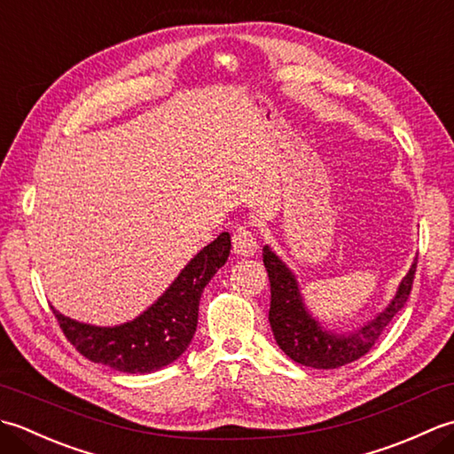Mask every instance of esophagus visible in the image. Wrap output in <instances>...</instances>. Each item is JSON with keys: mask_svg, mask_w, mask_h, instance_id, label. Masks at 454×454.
<instances>
[{"mask_svg": "<svg viewBox=\"0 0 454 454\" xmlns=\"http://www.w3.org/2000/svg\"><path fill=\"white\" fill-rule=\"evenodd\" d=\"M232 247L234 254L239 257H252L259 249L257 239L249 226H238L236 232L232 234Z\"/></svg>", "mask_w": 454, "mask_h": 454, "instance_id": "34e87169", "label": "esophagus"}]
</instances>
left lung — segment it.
I'll return each instance as SVG.
<instances>
[{
	"label": "left lung",
	"instance_id": "1",
	"mask_svg": "<svg viewBox=\"0 0 454 454\" xmlns=\"http://www.w3.org/2000/svg\"><path fill=\"white\" fill-rule=\"evenodd\" d=\"M263 263L269 283H271L269 324H271L277 345L298 364L312 366V369H337V366L349 364L369 353L376 340L392 322V317L408 302L413 277H416L418 257L410 267L408 275L402 278L396 296L392 298L387 310L349 335L325 332L308 314L293 271L271 252L269 246L263 247Z\"/></svg>",
	"mask_w": 454,
	"mask_h": 454
}]
</instances>
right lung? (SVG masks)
Returning a JSON list of instances; mask_svg holds the SVG:
<instances>
[{"label": "right lung", "instance_id": "1", "mask_svg": "<svg viewBox=\"0 0 454 454\" xmlns=\"http://www.w3.org/2000/svg\"><path fill=\"white\" fill-rule=\"evenodd\" d=\"M230 234L222 232L191 259L179 277L137 320L98 327L80 324L54 310L64 335L85 359L130 374L153 372L187 349L199 320L205 286L230 255Z\"/></svg>", "mask_w": 454, "mask_h": 454}]
</instances>
